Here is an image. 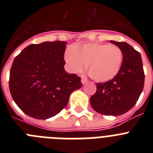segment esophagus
I'll list each match as a JSON object with an SVG mask.
<instances>
[{
    "instance_id": "1",
    "label": "esophagus",
    "mask_w": 153,
    "mask_h": 153,
    "mask_svg": "<svg viewBox=\"0 0 153 153\" xmlns=\"http://www.w3.org/2000/svg\"><path fill=\"white\" fill-rule=\"evenodd\" d=\"M87 82H88V79H86L85 76H82V77H81V83H83V84H86Z\"/></svg>"
}]
</instances>
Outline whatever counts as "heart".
I'll return each mask as SVG.
<instances>
[{
	"label": "heart",
	"instance_id": "heart-1",
	"mask_svg": "<svg viewBox=\"0 0 153 153\" xmlns=\"http://www.w3.org/2000/svg\"><path fill=\"white\" fill-rule=\"evenodd\" d=\"M64 60L71 72H80L86 64L90 77L104 83L117 76L122 67L123 53L117 45L89 43L70 46L64 53Z\"/></svg>",
	"mask_w": 153,
	"mask_h": 153
}]
</instances>
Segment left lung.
<instances>
[{"label":"left lung","instance_id":"left-lung-1","mask_svg":"<svg viewBox=\"0 0 153 153\" xmlns=\"http://www.w3.org/2000/svg\"><path fill=\"white\" fill-rule=\"evenodd\" d=\"M123 53L122 67L117 76L105 83H97V92L90 98L96 112L105 116H119L128 112L143 92L145 74L141 55L126 42L110 40Z\"/></svg>","mask_w":153,"mask_h":153}]
</instances>
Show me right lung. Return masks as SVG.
Returning <instances> with one entry per match:
<instances>
[{
  "mask_svg": "<svg viewBox=\"0 0 153 153\" xmlns=\"http://www.w3.org/2000/svg\"><path fill=\"white\" fill-rule=\"evenodd\" d=\"M67 42L30 44L15 58L9 88L13 101L29 117L46 120L67 106L70 94L82 86L81 78L64 70Z\"/></svg>",
  "mask_w": 153,
  "mask_h": 153,
  "instance_id": "add662e5",
  "label": "right lung"
}]
</instances>
